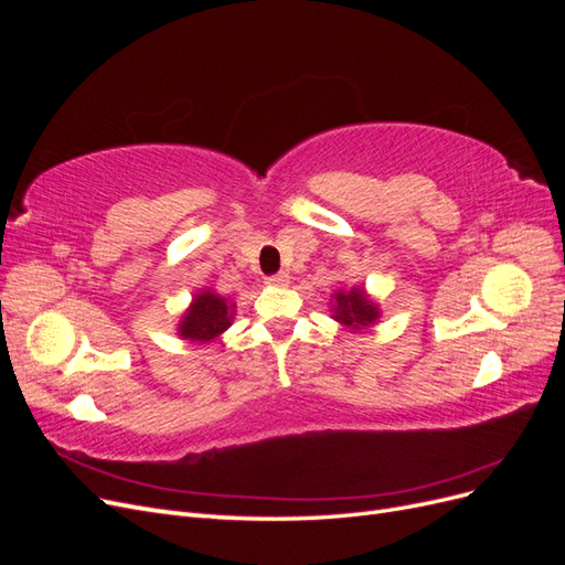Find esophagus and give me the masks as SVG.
Listing matches in <instances>:
<instances>
[{
	"label": "esophagus",
	"mask_w": 565,
	"mask_h": 565,
	"mask_svg": "<svg viewBox=\"0 0 565 565\" xmlns=\"http://www.w3.org/2000/svg\"><path fill=\"white\" fill-rule=\"evenodd\" d=\"M266 282L276 285V287H285V285H289V276H287V273H278V276H270Z\"/></svg>",
	"instance_id": "obj_1"
}]
</instances>
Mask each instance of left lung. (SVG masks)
<instances>
[{
  "label": "left lung",
  "mask_w": 565,
  "mask_h": 565,
  "mask_svg": "<svg viewBox=\"0 0 565 565\" xmlns=\"http://www.w3.org/2000/svg\"><path fill=\"white\" fill-rule=\"evenodd\" d=\"M332 320L344 324L351 332H363L382 318L380 303L374 301L363 285L341 287L330 299Z\"/></svg>",
  "instance_id": "obj_1"
}]
</instances>
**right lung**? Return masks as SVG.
<instances>
[{
    "instance_id": "obj_1",
    "label": "right lung",
    "mask_w": 565,
    "mask_h": 565,
    "mask_svg": "<svg viewBox=\"0 0 565 565\" xmlns=\"http://www.w3.org/2000/svg\"><path fill=\"white\" fill-rule=\"evenodd\" d=\"M235 318V301L216 295L212 287H204L193 295V301L181 313L177 334L193 344H212L224 334Z\"/></svg>"
}]
</instances>
